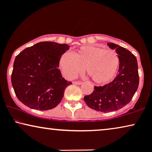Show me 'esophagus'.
Instances as JSON below:
<instances>
[{"label": "esophagus", "instance_id": "esophagus-1", "mask_svg": "<svg viewBox=\"0 0 152 152\" xmlns=\"http://www.w3.org/2000/svg\"><path fill=\"white\" fill-rule=\"evenodd\" d=\"M72 84L75 85H81L82 84V82H80V81H75V82H72Z\"/></svg>", "mask_w": 152, "mask_h": 152}]
</instances>
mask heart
Instances as JSON below:
<instances>
[{
	"mask_svg": "<svg viewBox=\"0 0 152 152\" xmlns=\"http://www.w3.org/2000/svg\"><path fill=\"white\" fill-rule=\"evenodd\" d=\"M59 66L66 77L73 79L84 68L93 82L102 84L113 78L119 66V58L115 51L102 48L86 45L72 54L62 55Z\"/></svg>",
	"mask_w": 152,
	"mask_h": 152,
	"instance_id": "1",
	"label": "heart"
}]
</instances>
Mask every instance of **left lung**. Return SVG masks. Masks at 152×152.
Wrapping results in <instances>:
<instances>
[{
  "mask_svg": "<svg viewBox=\"0 0 152 152\" xmlns=\"http://www.w3.org/2000/svg\"><path fill=\"white\" fill-rule=\"evenodd\" d=\"M107 45L115 50L119 58L118 75L109 84L95 86L93 92L84 97L88 107L104 113L118 111L128 104L139 84L136 57L123 47L113 43Z\"/></svg>",
  "mask_w": 152,
  "mask_h": 152,
  "instance_id": "1",
  "label": "left lung"
}]
</instances>
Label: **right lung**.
<instances>
[{
    "mask_svg": "<svg viewBox=\"0 0 152 152\" xmlns=\"http://www.w3.org/2000/svg\"><path fill=\"white\" fill-rule=\"evenodd\" d=\"M67 44L43 41L27 48L16 56L11 81L17 98L31 109L46 111L57 107L66 87L72 84L58 68Z\"/></svg>",
    "mask_w": 152,
    "mask_h": 152,
    "instance_id": "right-lung-1",
    "label": "right lung"
}]
</instances>
